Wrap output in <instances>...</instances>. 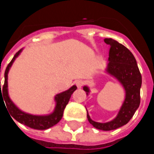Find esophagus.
<instances>
[{
    "instance_id": "esophagus-1",
    "label": "esophagus",
    "mask_w": 154,
    "mask_h": 154,
    "mask_svg": "<svg viewBox=\"0 0 154 154\" xmlns=\"http://www.w3.org/2000/svg\"><path fill=\"white\" fill-rule=\"evenodd\" d=\"M84 84H85V83H84V81H83V80H77V81H76V86H78L79 88L82 87V86H84Z\"/></svg>"
}]
</instances>
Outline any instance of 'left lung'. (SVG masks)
Instances as JSON below:
<instances>
[{"mask_svg":"<svg viewBox=\"0 0 154 154\" xmlns=\"http://www.w3.org/2000/svg\"><path fill=\"white\" fill-rule=\"evenodd\" d=\"M104 42L109 45L107 72L119 80L124 87L126 92L125 100L114 120L104 123L97 122L92 121L88 113L87 119L94 128L109 131L127 124L133 117L140 103V91L142 80L136 60L130 51L114 39L105 38ZM84 91L86 93L89 92L87 86H84Z\"/></svg>","mask_w":154,"mask_h":154,"instance_id":"8db88e82","label":"left lung"}]
</instances>
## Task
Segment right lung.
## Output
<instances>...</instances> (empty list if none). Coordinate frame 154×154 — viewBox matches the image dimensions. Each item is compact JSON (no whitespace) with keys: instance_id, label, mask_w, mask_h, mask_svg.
I'll list each match as a JSON object with an SVG mask.
<instances>
[{"instance_id":"1","label":"right lung","mask_w":154,"mask_h":154,"mask_svg":"<svg viewBox=\"0 0 154 154\" xmlns=\"http://www.w3.org/2000/svg\"><path fill=\"white\" fill-rule=\"evenodd\" d=\"M21 51L22 50L18 51L15 54L14 58L12 59L11 62H9V64L8 65L6 70H5V74H4L5 81H4L2 89H1L0 82V98L1 96H3L2 98H4V101L6 103V106L8 109L10 115H11L12 117H14L16 121H18L22 124H25L27 127L34 128V129H39V130L47 129L49 128L56 125V123H58L60 122V120L62 119L64 109H65L66 105L68 103V101L70 99L71 95L77 89V87H76V86H73L67 91L56 95V98H55V100L56 102V108H55L54 112L51 115L33 116L21 111L20 109H18L14 105V103L11 101V99H10L8 96V74L9 68L12 66L13 62H14L15 58L20 55Z\"/></svg>"}]
</instances>
